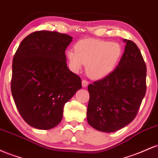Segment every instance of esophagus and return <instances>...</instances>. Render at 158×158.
Masks as SVG:
<instances>
[{
  "label": "esophagus",
  "mask_w": 158,
  "mask_h": 158,
  "mask_svg": "<svg viewBox=\"0 0 158 158\" xmlns=\"http://www.w3.org/2000/svg\"><path fill=\"white\" fill-rule=\"evenodd\" d=\"M81 84H82V86L84 87H87L88 86V81L86 80V79H83L82 81H81Z\"/></svg>",
  "instance_id": "34e87169"
}]
</instances>
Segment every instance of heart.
<instances>
[{
	"mask_svg": "<svg viewBox=\"0 0 158 158\" xmlns=\"http://www.w3.org/2000/svg\"><path fill=\"white\" fill-rule=\"evenodd\" d=\"M123 54L117 42L85 39L78 42L75 51L68 50L67 56L74 71L87 64V73L94 79H100L109 74L117 66Z\"/></svg>",
	"mask_w": 158,
	"mask_h": 158,
	"instance_id": "1",
	"label": "heart"
}]
</instances>
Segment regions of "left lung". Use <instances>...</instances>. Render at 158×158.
Listing matches in <instances>:
<instances>
[{
  "mask_svg": "<svg viewBox=\"0 0 158 158\" xmlns=\"http://www.w3.org/2000/svg\"><path fill=\"white\" fill-rule=\"evenodd\" d=\"M125 51L114 71L88 85L87 119L98 131L114 132L134 120L146 90V66L135 42L124 39Z\"/></svg>",
  "mask_w": 158,
  "mask_h": 158,
  "instance_id": "1",
  "label": "left lung"
}]
</instances>
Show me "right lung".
I'll return each mask as SVG.
<instances>
[{"mask_svg": "<svg viewBox=\"0 0 158 158\" xmlns=\"http://www.w3.org/2000/svg\"><path fill=\"white\" fill-rule=\"evenodd\" d=\"M73 38L55 31L32 32L21 42L12 61L11 91L27 124L54 128L64 106L81 88V79L67 66L65 50Z\"/></svg>", "mask_w": 158, "mask_h": 158, "instance_id": "right-lung-1", "label": "right lung"}]
</instances>
